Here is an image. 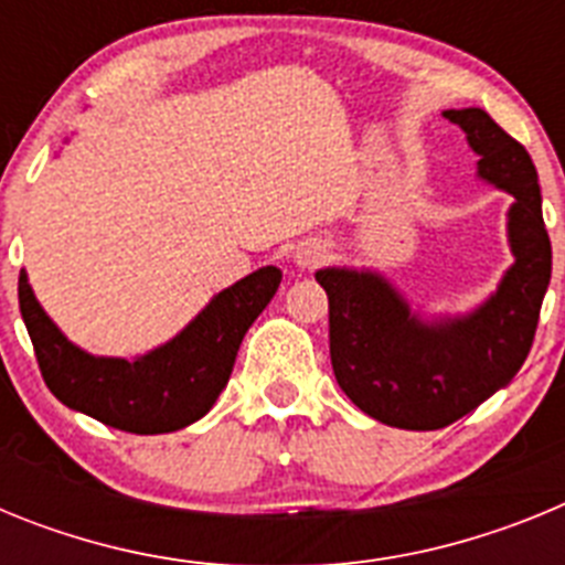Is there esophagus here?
Wrapping results in <instances>:
<instances>
[{
	"instance_id": "34e87169",
	"label": "esophagus",
	"mask_w": 565,
	"mask_h": 565,
	"mask_svg": "<svg viewBox=\"0 0 565 565\" xmlns=\"http://www.w3.org/2000/svg\"><path fill=\"white\" fill-rule=\"evenodd\" d=\"M322 257H326V246H322V243H313V239L299 243L297 252H294V263H297L299 268H313Z\"/></svg>"
}]
</instances>
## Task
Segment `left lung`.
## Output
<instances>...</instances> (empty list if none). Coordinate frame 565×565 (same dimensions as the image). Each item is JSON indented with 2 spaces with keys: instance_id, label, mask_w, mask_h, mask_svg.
<instances>
[{
  "instance_id": "8db88e82",
  "label": "left lung",
  "mask_w": 565,
  "mask_h": 565,
  "mask_svg": "<svg viewBox=\"0 0 565 565\" xmlns=\"http://www.w3.org/2000/svg\"><path fill=\"white\" fill-rule=\"evenodd\" d=\"M481 158L478 178L512 194L507 239L512 266L481 306L424 317L373 268L328 266L331 364L344 396L398 430H441L507 387L526 362L552 279L541 183L526 149L481 107L444 109Z\"/></svg>"
}]
</instances>
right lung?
<instances>
[{
    "label": "right lung",
    "instance_id": "1",
    "mask_svg": "<svg viewBox=\"0 0 565 565\" xmlns=\"http://www.w3.org/2000/svg\"><path fill=\"white\" fill-rule=\"evenodd\" d=\"M282 271L263 266L214 294L169 342L135 359L96 356L70 342L19 274V308L50 393L70 411L138 436L183 430L212 411L239 342L277 294Z\"/></svg>",
    "mask_w": 565,
    "mask_h": 565
}]
</instances>
